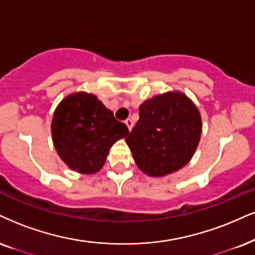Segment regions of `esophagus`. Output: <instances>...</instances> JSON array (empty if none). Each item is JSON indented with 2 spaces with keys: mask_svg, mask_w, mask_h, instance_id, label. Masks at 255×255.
<instances>
[{
  "mask_svg": "<svg viewBox=\"0 0 255 255\" xmlns=\"http://www.w3.org/2000/svg\"><path fill=\"white\" fill-rule=\"evenodd\" d=\"M125 124H127V127H128V130H132V128H133V122L131 121V119H127V121H125Z\"/></svg>",
  "mask_w": 255,
  "mask_h": 255,
  "instance_id": "34e87169",
  "label": "esophagus"
}]
</instances>
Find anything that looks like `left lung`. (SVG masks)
<instances>
[{
  "mask_svg": "<svg viewBox=\"0 0 255 255\" xmlns=\"http://www.w3.org/2000/svg\"><path fill=\"white\" fill-rule=\"evenodd\" d=\"M202 121L199 110L177 91L147 99L127 144L138 168L152 177L180 170L199 145Z\"/></svg>",
  "mask_w": 255,
  "mask_h": 255,
  "instance_id": "obj_1",
  "label": "left lung"
}]
</instances>
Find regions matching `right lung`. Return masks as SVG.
I'll return each mask as SVG.
<instances>
[{
    "mask_svg": "<svg viewBox=\"0 0 255 255\" xmlns=\"http://www.w3.org/2000/svg\"><path fill=\"white\" fill-rule=\"evenodd\" d=\"M54 147L72 170L94 174L103 168L110 147L128 128L94 94L72 93L62 99L52 119Z\"/></svg>",
    "mask_w": 255,
    "mask_h": 255,
    "instance_id": "1",
    "label": "right lung"
}]
</instances>
